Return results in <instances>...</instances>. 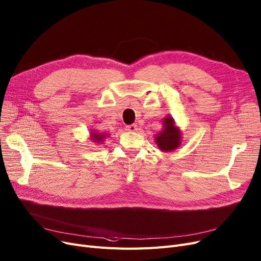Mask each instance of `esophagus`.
I'll use <instances>...</instances> for the list:
<instances>
[{"label":"esophagus","mask_w":261,"mask_h":261,"mask_svg":"<svg viewBox=\"0 0 261 261\" xmlns=\"http://www.w3.org/2000/svg\"><path fill=\"white\" fill-rule=\"evenodd\" d=\"M138 129V127H137V125L136 124H132V125H127L126 126V130H128V132H130V133H134V132H136Z\"/></svg>","instance_id":"34e87169"}]
</instances>
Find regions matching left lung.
Masks as SVG:
<instances>
[{"label": "left lung", "instance_id": "1", "mask_svg": "<svg viewBox=\"0 0 261 261\" xmlns=\"http://www.w3.org/2000/svg\"><path fill=\"white\" fill-rule=\"evenodd\" d=\"M154 140L163 152H173L182 144V132L171 116L163 119V129L155 135Z\"/></svg>", "mask_w": 261, "mask_h": 261}]
</instances>
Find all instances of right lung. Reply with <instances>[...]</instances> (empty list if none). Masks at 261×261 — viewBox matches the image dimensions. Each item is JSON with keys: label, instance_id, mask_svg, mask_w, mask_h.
Instances as JSON below:
<instances>
[{"label": "right lung", "instance_id": "add662e5", "mask_svg": "<svg viewBox=\"0 0 261 261\" xmlns=\"http://www.w3.org/2000/svg\"><path fill=\"white\" fill-rule=\"evenodd\" d=\"M108 136H109V134L100 133V132H98V130L91 129V130H90V137H89V139H90L91 141L94 142V143L102 144L103 140H105Z\"/></svg>", "mask_w": 261, "mask_h": 261}]
</instances>
